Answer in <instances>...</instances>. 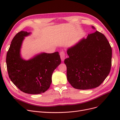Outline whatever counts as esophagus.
Returning a JSON list of instances; mask_svg holds the SVG:
<instances>
[{"instance_id":"esophagus-1","label":"esophagus","mask_w":120,"mask_h":120,"mask_svg":"<svg viewBox=\"0 0 120 120\" xmlns=\"http://www.w3.org/2000/svg\"><path fill=\"white\" fill-rule=\"evenodd\" d=\"M60 57H61V60L62 61H63L65 59V52L64 51L61 52L60 53Z\"/></svg>"}]
</instances>
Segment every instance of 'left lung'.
Segmentation results:
<instances>
[{"label": "left lung", "mask_w": 120, "mask_h": 120, "mask_svg": "<svg viewBox=\"0 0 120 120\" xmlns=\"http://www.w3.org/2000/svg\"><path fill=\"white\" fill-rule=\"evenodd\" d=\"M67 53L69 57L64 61L67 79L75 89L97 87L110 72L112 49L105 36L97 30L68 48Z\"/></svg>", "instance_id": "obj_1"}]
</instances>
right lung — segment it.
<instances>
[{
  "mask_svg": "<svg viewBox=\"0 0 120 120\" xmlns=\"http://www.w3.org/2000/svg\"><path fill=\"white\" fill-rule=\"evenodd\" d=\"M30 33L20 31L12 39L6 56L9 78L23 92L38 94L47 91L52 83V74L61 63L58 52L41 53L29 60L23 59L20 49L24 37Z\"/></svg>",
  "mask_w": 120,
  "mask_h": 120,
  "instance_id": "add662e5",
  "label": "right lung"
}]
</instances>
